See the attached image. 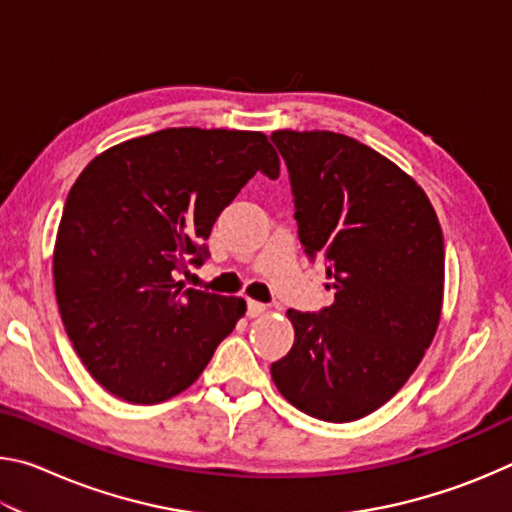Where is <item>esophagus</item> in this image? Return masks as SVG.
<instances>
[{
    "instance_id": "obj_1",
    "label": "esophagus",
    "mask_w": 512,
    "mask_h": 512,
    "mask_svg": "<svg viewBox=\"0 0 512 512\" xmlns=\"http://www.w3.org/2000/svg\"><path fill=\"white\" fill-rule=\"evenodd\" d=\"M266 311L264 302H257V300H248V316L255 318V316H262Z\"/></svg>"
}]
</instances>
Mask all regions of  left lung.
I'll return each instance as SVG.
<instances>
[{"label":"left lung","mask_w":512,"mask_h":512,"mask_svg":"<svg viewBox=\"0 0 512 512\" xmlns=\"http://www.w3.org/2000/svg\"><path fill=\"white\" fill-rule=\"evenodd\" d=\"M271 140L289 167L302 246L334 289L318 316L287 311L296 341L271 377L311 418H366L409 381L436 336L440 221L409 173L354 137L282 128Z\"/></svg>","instance_id":"8db88e82"}]
</instances>
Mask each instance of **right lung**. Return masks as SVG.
<instances>
[{
    "instance_id": "add662e5",
    "label": "right lung",
    "mask_w": 512,
    "mask_h": 512,
    "mask_svg": "<svg viewBox=\"0 0 512 512\" xmlns=\"http://www.w3.org/2000/svg\"><path fill=\"white\" fill-rule=\"evenodd\" d=\"M257 171L280 176L259 131L164 128L99 153L76 178L54 244L65 332L90 375L133 404L183 393L246 314L237 296L185 289L216 216Z\"/></svg>"
}]
</instances>
